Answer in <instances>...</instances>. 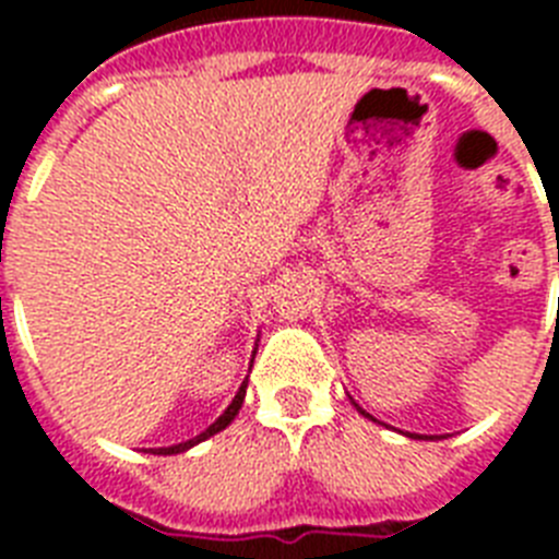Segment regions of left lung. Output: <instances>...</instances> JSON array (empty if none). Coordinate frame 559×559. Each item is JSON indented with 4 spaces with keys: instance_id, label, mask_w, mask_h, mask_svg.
<instances>
[{
    "instance_id": "1",
    "label": "left lung",
    "mask_w": 559,
    "mask_h": 559,
    "mask_svg": "<svg viewBox=\"0 0 559 559\" xmlns=\"http://www.w3.org/2000/svg\"><path fill=\"white\" fill-rule=\"evenodd\" d=\"M367 417H369V414H367ZM426 439H431V437H426Z\"/></svg>"
}]
</instances>
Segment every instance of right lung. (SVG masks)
<instances>
[{
  "instance_id": "right-lung-1",
  "label": "right lung",
  "mask_w": 559,
  "mask_h": 559,
  "mask_svg": "<svg viewBox=\"0 0 559 559\" xmlns=\"http://www.w3.org/2000/svg\"><path fill=\"white\" fill-rule=\"evenodd\" d=\"M243 397H246V383H243V386H240V392L235 394V400H231V403H229V408H226V412L221 414V417L215 419V423H212V426L206 428L204 433H199V437L190 439V442H181V445H173V448H159V451H153V453H165V456H170V453H181V451H187V448L199 445V442H204V439H210L212 433L224 431V428L229 426L231 419H235V414L240 412V406H243Z\"/></svg>"
}]
</instances>
